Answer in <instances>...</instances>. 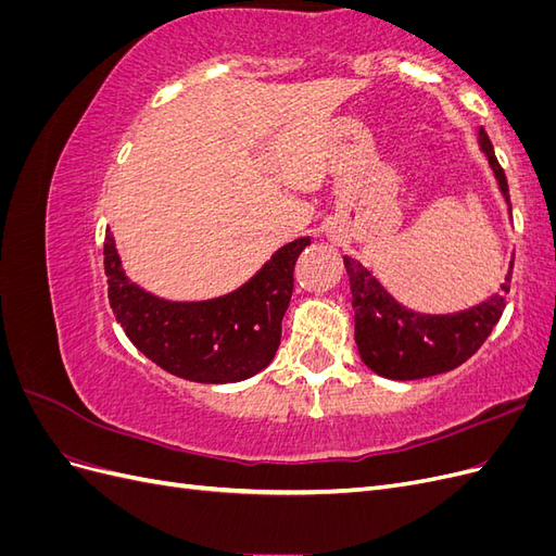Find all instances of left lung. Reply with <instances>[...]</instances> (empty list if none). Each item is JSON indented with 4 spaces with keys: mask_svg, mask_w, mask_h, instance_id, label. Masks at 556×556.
Segmentation results:
<instances>
[{
    "mask_svg": "<svg viewBox=\"0 0 556 556\" xmlns=\"http://www.w3.org/2000/svg\"><path fill=\"white\" fill-rule=\"evenodd\" d=\"M480 146L501 192L508 199V180L498 164L486 131L480 129ZM355 308V343L364 364L378 376L392 380H417L439 376L473 357L492 333L506 306L510 274L501 292L484 304L457 315H419L387 294L380 282L355 260L343 257ZM513 268V266H510Z\"/></svg>",
    "mask_w": 556,
    "mask_h": 556,
    "instance_id": "1",
    "label": "left lung"
}]
</instances>
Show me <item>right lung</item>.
<instances>
[{
	"label": "right lung",
	"mask_w": 556,
	"mask_h": 556,
	"mask_svg": "<svg viewBox=\"0 0 556 556\" xmlns=\"http://www.w3.org/2000/svg\"><path fill=\"white\" fill-rule=\"evenodd\" d=\"M308 243L311 239H296L282 245L237 292L201 304H176L127 280L106 229L109 304L127 339L172 376L215 384L245 380L276 355L294 288V264Z\"/></svg>",
	"instance_id": "add662e5"
}]
</instances>
